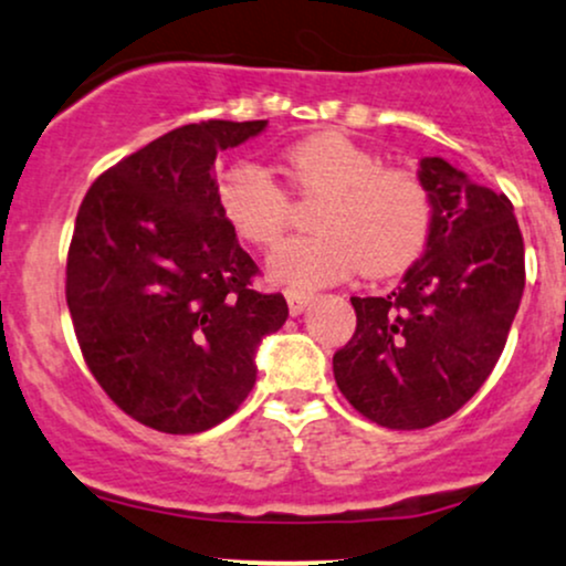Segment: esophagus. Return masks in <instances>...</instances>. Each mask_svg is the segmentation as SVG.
Returning <instances> with one entry per match:
<instances>
[{"instance_id": "1", "label": "esophagus", "mask_w": 566, "mask_h": 566, "mask_svg": "<svg viewBox=\"0 0 566 566\" xmlns=\"http://www.w3.org/2000/svg\"><path fill=\"white\" fill-rule=\"evenodd\" d=\"M284 297H287V305H290V314L292 316L303 314L305 305L311 303V292H305V290H284Z\"/></svg>"}]
</instances>
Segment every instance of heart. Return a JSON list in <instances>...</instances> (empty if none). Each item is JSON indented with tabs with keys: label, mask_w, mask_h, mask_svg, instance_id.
<instances>
[{
	"label": "heart",
	"mask_w": 566,
	"mask_h": 566,
	"mask_svg": "<svg viewBox=\"0 0 566 566\" xmlns=\"http://www.w3.org/2000/svg\"><path fill=\"white\" fill-rule=\"evenodd\" d=\"M284 172L303 199H322L311 237L287 239L271 255L276 282L319 287L365 271L382 279L407 271L426 250L433 199L418 172L380 167V159L340 133L305 138L284 154ZM218 201L247 242L274 247L292 218L290 193L252 159L220 175Z\"/></svg>",
	"instance_id": "b5f03b06"
}]
</instances>
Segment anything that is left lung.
<instances>
[{
	"label": "left lung",
	"instance_id": "obj_1",
	"mask_svg": "<svg viewBox=\"0 0 566 566\" xmlns=\"http://www.w3.org/2000/svg\"><path fill=\"white\" fill-rule=\"evenodd\" d=\"M418 175L433 199L426 255L391 295L350 297L356 329L333 356L348 405L396 431L447 420L484 386L524 292L511 199L439 157Z\"/></svg>",
	"mask_w": 566,
	"mask_h": 566
}]
</instances>
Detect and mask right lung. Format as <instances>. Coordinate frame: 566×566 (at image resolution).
Returning <instances> with one entry per match:
<instances>
[{"label":"right lung","mask_w":566,"mask_h":566,"mask_svg":"<svg viewBox=\"0 0 566 566\" xmlns=\"http://www.w3.org/2000/svg\"><path fill=\"white\" fill-rule=\"evenodd\" d=\"M265 119L170 129L84 193L66 303L84 365L122 412L161 433H201L255 386V348L287 319L258 292L255 261L218 201V151Z\"/></svg>","instance_id":"1"}]
</instances>
